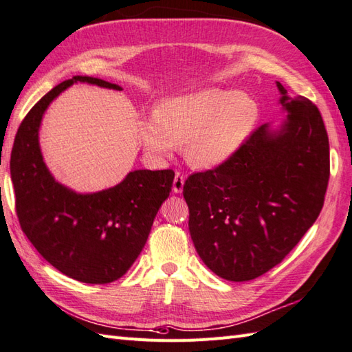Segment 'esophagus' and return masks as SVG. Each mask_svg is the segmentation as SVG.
I'll return each mask as SVG.
<instances>
[{
    "mask_svg": "<svg viewBox=\"0 0 352 352\" xmlns=\"http://www.w3.org/2000/svg\"><path fill=\"white\" fill-rule=\"evenodd\" d=\"M183 187H184V175L177 173L175 178H174V183H173L174 193H182L183 192Z\"/></svg>",
    "mask_w": 352,
    "mask_h": 352,
    "instance_id": "1",
    "label": "esophagus"
}]
</instances>
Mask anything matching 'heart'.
<instances>
[{
	"label": "heart",
	"mask_w": 352,
	"mask_h": 352,
	"mask_svg": "<svg viewBox=\"0 0 352 352\" xmlns=\"http://www.w3.org/2000/svg\"><path fill=\"white\" fill-rule=\"evenodd\" d=\"M258 120L255 97L208 87L162 99L154 113L138 121L136 136L153 157H169L184 145L192 166L210 168L230 159Z\"/></svg>",
	"instance_id": "heart-1"
}]
</instances>
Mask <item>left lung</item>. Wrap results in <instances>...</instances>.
Listing matches in <instances>:
<instances>
[{"label":"left lung","instance_id":"8db88e82","mask_svg":"<svg viewBox=\"0 0 352 352\" xmlns=\"http://www.w3.org/2000/svg\"><path fill=\"white\" fill-rule=\"evenodd\" d=\"M276 85L283 118L261 126L225 163L183 187L196 252L231 282L279 264L324 206L330 146L322 117L306 97Z\"/></svg>","mask_w":352,"mask_h":352}]
</instances>
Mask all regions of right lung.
<instances>
[{"label": "right lung", "instance_id": "add662e5", "mask_svg": "<svg viewBox=\"0 0 352 352\" xmlns=\"http://www.w3.org/2000/svg\"><path fill=\"white\" fill-rule=\"evenodd\" d=\"M117 89L91 76H73L52 88L23 118L14 138L10 175L19 223L49 264L72 279L103 285L120 279L145 246L174 170L136 169L109 189L80 193L55 179L38 133L46 109L73 84Z\"/></svg>", "mask_w": 352, "mask_h": 352}]
</instances>
